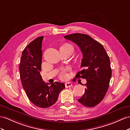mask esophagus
I'll return each instance as SVG.
<instances>
[{
    "label": "esophagus",
    "mask_w": 130,
    "mask_h": 130,
    "mask_svg": "<svg viewBox=\"0 0 130 130\" xmlns=\"http://www.w3.org/2000/svg\"><path fill=\"white\" fill-rule=\"evenodd\" d=\"M72 86V85L71 82H66L65 84V87L66 88H69V87H71Z\"/></svg>",
    "instance_id": "esophagus-1"
}]
</instances>
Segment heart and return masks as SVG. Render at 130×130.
<instances>
[{
	"label": "heart",
	"mask_w": 130,
	"mask_h": 130,
	"mask_svg": "<svg viewBox=\"0 0 130 130\" xmlns=\"http://www.w3.org/2000/svg\"><path fill=\"white\" fill-rule=\"evenodd\" d=\"M66 45H68V44H66ZM69 70V68H65V69H61V70L60 72V75H59L60 78L61 79H66L68 76L67 72Z\"/></svg>",
	"instance_id": "heart-1"
}]
</instances>
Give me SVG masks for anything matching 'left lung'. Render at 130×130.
Instances as JSON below:
<instances>
[{
  "instance_id": "8db88e82",
  "label": "left lung",
  "mask_w": 130,
  "mask_h": 130,
  "mask_svg": "<svg viewBox=\"0 0 130 130\" xmlns=\"http://www.w3.org/2000/svg\"><path fill=\"white\" fill-rule=\"evenodd\" d=\"M77 44L83 54L81 68L82 70L76 78L86 79L85 92L78 101L88 107L98 104L105 97L111 77L110 61L104 48L91 37L82 33L64 36Z\"/></svg>"
}]
</instances>
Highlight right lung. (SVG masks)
<instances>
[{"mask_svg":"<svg viewBox=\"0 0 130 130\" xmlns=\"http://www.w3.org/2000/svg\"><path fill=\"white\" fill-rule=\"evenodd\" d=\"M43 39V36L37 37L24 49L19 71L22 87L29 101L37 106L46 108L55 104L65 85L60 82L46 84L43 81L40 75Z\"/></svg>","mask_w":130,"mask_h":130,"instance_id":"obj_1","label":"right lung"}]
</instances>
